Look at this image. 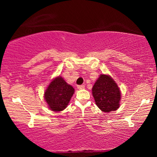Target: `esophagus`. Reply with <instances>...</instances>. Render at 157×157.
<instances>
[{
  "label": "esophagus",
  "mask_w": 157,
  "mask_h": 157,
  "mask_svg": "<svg viewBox=\"0 0 157 157\" xmlns=\"http://www.w3.org/2000/svg\"><path fill=\"white\" fill-rule=\"evenodd\" d=\"M84 85H78V89H79V90H81V89H84Z\"/></svg>",
  "instance_id": "1"
}]
</instances>
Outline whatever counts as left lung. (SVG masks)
<instances>
[{
	"label": "left lung",
	"instance_id": "left-lung-1",
	"mask_svg": "<svg viewBox=\"0 0 157 157\" xmlns=\"http://www.w3.org/2000/svg\"><path fill=\"white\" fill-rule=\"evenodd\" d=\"M92 94L95 104L104 112L117 110L120 107L121 91L110 76L100 75L93 86Z\"/></svg>",
	"mask_w": 157,
	"mask_h": 157
}]
</instances>
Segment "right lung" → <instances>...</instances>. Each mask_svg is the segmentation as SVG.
<instances>
[{
  "label": "right lung",
  "instance_id": "1",
  "mask_svg": "<svg viewBox=\"0 0 157 157\" xmlns=\"http://www.w3.org/2000/svg\"><path fill=\"white\" fill-rule=\"evenodd\" d=\"M72 86L68 84L62 77H57L50 82L44 94L50 109L60 111L66 109L74 94Z\"/></svg>",
  "mask_w": 157,
  "mask_h": 157
}]
</instances>
